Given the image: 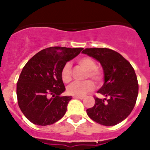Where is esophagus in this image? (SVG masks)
Wrapping results in <instances>:
<instances>
[{"mask_svg":"<svg viewBox=\"0 0 150 150\" xmlns=\"http://www.w3.org/2000/svg\"><path fill=\"white\" fill-rule=\"evenodd\" d=\"M75 99H80V100H83L85 98V96H73Z\"/></svg>","mask_w":150,"mask_h":150,"instance_id":"obj_1","label":"esophagus"}]
</instances>
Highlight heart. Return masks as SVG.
Returning <instances> with one entry per match:
<instances>
[{
    "instance_id": "heart-1",
    "label": "heart",
    "mask_w": 150,
    "mask_h": 150,
    "mask_svg": "<svg viewBox=\"0 0 150 150\" xmlns=\"http://www.w3.org/2000/svg\"><path fill=\"white\" fill-rule=\"evenodd\" d=\"M78 64L81 67L88 71L87 77L91 78L95 82H100L103 80V75L100 71L96 69V62L90 57H84L78 60ZM61 79L64 83H68L71 80V64L66 63L62 67L61 71ZM95 88V85L90 80L85 82H75L67 88V91L69 94L73 96H83L87 93L93 91Z\"/></svg>"
}]
</instances>
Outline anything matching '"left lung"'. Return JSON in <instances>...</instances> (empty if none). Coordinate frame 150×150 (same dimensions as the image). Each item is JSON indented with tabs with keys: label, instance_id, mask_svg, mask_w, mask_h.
<instances>
[{
	"label": "left lung",
	"instance_id": "1",
	"mask_svg": "<svg viewBox=\"0 0 150 150\" xmlns=\"http://www.w3.org/2000/svg\"><path fill=\"white\" fill-rule=\"evenodd\" d=\"M82 54L98 61L104 75V83L97 93L105 98L95 97L87 114L102 125H115L131 114L136 103L139 84L135 70L119 53L108 48H86Z\"/></svg>",
	"mask_w": 150,
	"mask_h": 150
}]
</instances>
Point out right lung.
<instances>
[{"label": "right lung", "instance_id": "1", "mask_svg": "<svg viewBox=\"0 0 150 150\" xmlns=\"http://www.w3.org/2000/svg\"><path fill=\"white\" fill-rule=\"evenodd\" d=\"M83 48L53 47L35 54L26 63L17 83L18 103L25 117L40 126L52 125L65 114L71 96H62L65 87L61 68Z\"/></svg>", "mask_w": 150, "mask_h": 150}]
</instances>
